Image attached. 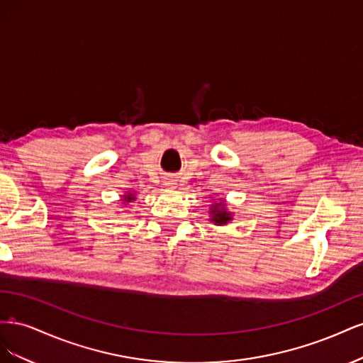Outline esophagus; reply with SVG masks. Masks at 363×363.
<instances>
[{
	"label": "esophagus",
	"mask_w": 363,
	"mask_h": 363,
	"mask_svg": "<svg viewBox=\"0 0 363 363\" xmlns=\"http://www.w3.org/2000/svg\"><path fill=\"white\" fill-rule=\"evenodd\" d=\"M164 184L168 186V188H174V184H175V182H174V179H167V182H164Z\"/></svg>",
	"instance_id": "34e87169"
}]
</instances>
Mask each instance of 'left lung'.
<instances>
[{"label": "left lung", "mask_w": 363, "mask_h": 363, "mask_svg": "<svg viewBox=\"0 0 363 363\" xmlns=\"http://www.w3.org/2000/svg\"><path fill=\"white\" fill-rule=\"evenodd\" d=\"M211 221L215 223L216 225H224L228 221H232V212H228L225 208V204L221 203H215L212 204L211 208Z\"/></svg>", "instance_id": "1"}]
</instances>
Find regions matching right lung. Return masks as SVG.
Segmentation results:
<instances>
[{
  "mask_svg": "<svg viewBox=\"0 0 363 363\" xmlns=\"http://www.w3.org/2000/svg\"><path fill=\"white\" fill-rule=\"evenodd\" d=\"M135 200V195L133 194H127V195H124V200L123 201H125V203H130V201H133Z\"/></svg>",
  "mask_w": 363,
  "mask_h": 363,
  "instance_id": "add662e5",
  "label": "right lung"
}]
</instances>
